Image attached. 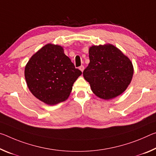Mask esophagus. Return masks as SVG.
Masks as SVG:
<instances>
[{"mask_svg": "<svg viewBox=\"0 0 156 156\" xmlns=\"http://www.w3.org/2000/svg\"><path fill=\"white\" fill-rule=\"evenodd\" d=\"M80 70L81 71V72H83V70H84V66H81L80 67Z\"/></svg>", "mask_w": 156, "mask_h": 156, "instance_id": "34e87169", "label": "esophagus"}]
</instances>
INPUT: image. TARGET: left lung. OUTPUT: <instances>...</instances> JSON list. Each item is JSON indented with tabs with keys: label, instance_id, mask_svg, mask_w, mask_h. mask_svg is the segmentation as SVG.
Returning a JSON list of instances; mask_svg holds the SVG:
<instances>
[{
	"label": "left lung",
	"instance_id": "1",
	"mask_svg": "<svg viewBox=\"0 0 156 156\" xmlns=\"http://www.w3.org/2000/svg\"><path fill=\"white\" fill-rule=\"evenodd\" d=\"M90 63L83 72L92 91L98 98H116L128 87L133 75L131 60L111 44L89 48Z\"/></svg>",
	"mask_w": 156,
	"mask_h": 156
}]
</instances>
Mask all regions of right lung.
Instances as JSON below:
<instances>
[{"label":"right lung","instance_id":"add662e5","mask_svg":"<svg viewBox=\"0 0 156 156\" xmlns=\"http://www.w3.org/2000/svg\"><path fill=\"white\" fill-rule=\"evenodd\" d=\"M63 48L48 43L37 51L25 68V78L32 95L48 105L64 101L81 75Z\"/></svg>","mask_w":156,"mask_h":156}]
</instances>
